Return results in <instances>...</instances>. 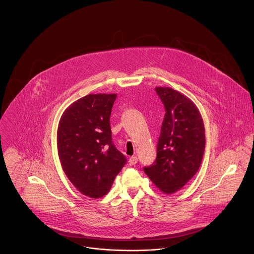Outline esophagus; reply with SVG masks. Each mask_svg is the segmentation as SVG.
<instances>
[{"instance_id":"obj_1","label":"esophagus","mask_w":254,"mask_h":254,"mask_svg":"<svg viewBox=\"0 0 254 254\" xmlns=\"http://www.w3.org/2000/svg\"><path fill=\"white\" fill-rule=\"evenodd\" d=\"M137 161H138L137 157H136V156H132V157H130V158H129L128 163H129V165H130V166H134V165H136Z\"/></svg>"}]
</instances>
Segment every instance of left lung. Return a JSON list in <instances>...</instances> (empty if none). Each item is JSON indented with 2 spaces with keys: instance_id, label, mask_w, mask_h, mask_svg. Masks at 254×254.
Listing matches in <instances>:
<instances>
[{
  "instance_id": "1",
  "label": "left lung",
  "mask_w": 254,
  "mask_h": 254,
  "mask_svg": "<svg viewBox=\"0 0 254 254\" xmlns=\"http://www.w3.org/2000/svg\"><path fill=\"white\" fill-rule=\"evenodd\" d=\"M166 115L157 146L156 162L144 172L165 194L182 189L200 167L205 147L204 125L197 106L171 87L155 88Z\"/></svg>"
}]
</instances>
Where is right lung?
<instances>
[{
    "label": "right lung",
    "instance_id": "1",
    "mask_svg": "<svg viewBox=\"0 0 254 254\" xmlns=\"http://www.w3.org/2000/svg\"><path fill=\"white\" fill-rule=\"evenodd\" d=\"M116 97V93L85 95L66 108L58 124L61 167L86 197L105 196L127 162L112 142L110 116Z\"/></svg>",
    "mask_w": 254,
    "mask_h": 254
}]
</instances>
